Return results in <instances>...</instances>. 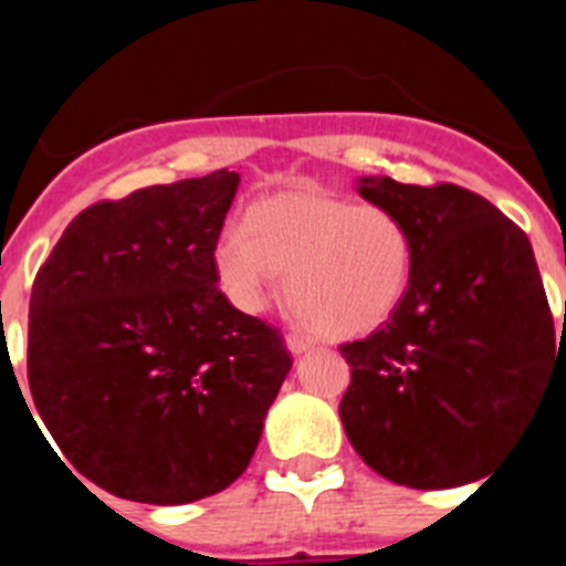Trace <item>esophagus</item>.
Returning a JSON list of instances; mask_svg holds the SVG:
<instances>
[{
  "label": "esophagus",
  "instance_id": "34e87169",
  "mask_svg": "<svg viewBox=\"0 0 566 566\" xmlns=\"http://www.w3.org/2000/svg\"><path fill=\"white\" fill-rule=\"evenodd\" d=\"M286 345H289V352H292L294 357H297V354H306L308 348H314L312 339L297 337V334H289V337H286Z\"/></svg>",
  "mask_w": 566,
  "mask_h": 566
}]
</instances>
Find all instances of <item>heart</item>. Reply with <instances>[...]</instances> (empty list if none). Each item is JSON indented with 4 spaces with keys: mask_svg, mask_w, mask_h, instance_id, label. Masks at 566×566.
Masks as SVG:
<instances>
[{
    "mask_svg": "<svg viewBox=\"0 0 566 566\" xmlns=\"http://www.w3.org/2000/svg\"><path fill=\"white\" fill-rule=\"evenodd\" d=\"M214 274L243 314L269 306L280 274L286 300L314 334L354 339L402 306L413 277V234L394 209L326 192H280L254 203L247 229L214 243Z\"/></svg>",
    "mask_w": 566,
    "mask_h": 566,
    "instance_id": "1",
    "label": "heart"
}]
</instances>
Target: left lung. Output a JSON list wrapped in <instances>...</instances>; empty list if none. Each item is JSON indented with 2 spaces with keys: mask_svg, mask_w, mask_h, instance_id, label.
Wrapping results in <instances>:
<instances>
[{
  "mask_svg": "<svg viewBox=\"0 0 566 566\" xmlns=\"http://www.w3.org/2000/svg\"><path fill=\"white\" fill-rule=\"evenodd\" d=\"M357 192L408 223L413 277L388 323L339 345L352 365L345 437L397 484L476 482L547 397L556 332L533 247L482 195L453 184L359 178Z\"/></svg>",
  "mask_w": 566,
  "mask_h": 566,
  "instance_id": "8db88e82",
  "label": "left lung"
}]
</instances>
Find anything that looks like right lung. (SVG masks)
<instances>
[{
	"label": "right lung",
	"mask_w": 566,
	"mask_h": 566,
	"mask_svg": "<svg viewBox=\"0 0 566 566\" xmlns=\"http://www.w3.org/2000/svg\"><path fill=\"white\" fill-rule=\"evenodd\" d=\"M238 187L218 169L96 203L33 280L36 411L64 459L118 499L187 504L229 488L292 368L277 328L218 289L212 252Z\"/></svg>",
	"instance_id": "obj_1"
}]
</instances>
